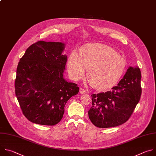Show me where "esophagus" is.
Masks as SVG:
<instances>
[{
  "label": "esophagus",
  "mask_w": 156,
  "mask_h": 156,
  "mask_svg": "<svg viewBox=\"0 0 156 156\" xmlns=\"http://www.w3.org/2000/svg\"><path fill=\"white\" fill-rule=\"evenodd\" d=\"M80 93H87V90H86L85 89L83 88H80Z\"/></svg>",
  "instance_id": "1"
}]
</instances>
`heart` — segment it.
<instances>
[{
    "instance_id": "1",
    "label": "heart",
    "mask_w": 156,
    "mask_h": 156,
    "mask_svg": "<svg viewBox=\"0 0 156 156\" xmlns=\"http://www.w3.org/2000/svg\"><path fill=\"white\" fill-rule=\"evenodd\" d=\"M126 67L125 58L109 46L99 43L83 45L80 55L73 51L68 60V71L73 79H80L88 68L87 79L93 87L99 90L115 85Z\"/></svg>"
}]
</instances>
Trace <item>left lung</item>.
<instances>
[{
  "instance_id": "8db88e82",
  "label": "left lung",
  "mask_w": 156,
  "mask_h": 156,
  "mask_svg": "<svg viewBox=\"0 0 156 156\" xmlns=\"http://www.w3.org/2000/svg\"><path fill=\"white\" fill-rule=\"evenodd\" d=\"M139 68L130 67L117 86L111 91L91 95L88 117L99 128L117 127L126 122L138 103L142 89Z\"/></svg>"
}]
</instances>
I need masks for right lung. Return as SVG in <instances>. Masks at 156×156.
<instances>
[{"label": "right lung", "instance_id": "1", "mask_svg": "<svg viewBox=\"0 0 156 156\" xmlns=\"http://www.w3.org/2000/svg\"><path fill=\"white\" fill-rule=\"evenodd\" d=\"M64 48L61 42L38 41L20 59L15 95L23 114L33 123L55 126L63 118L67 101L79 91L77 84L63 78Z\"/></svg>", "mask_w": 156, "mask_h": 156}]
</instances>
